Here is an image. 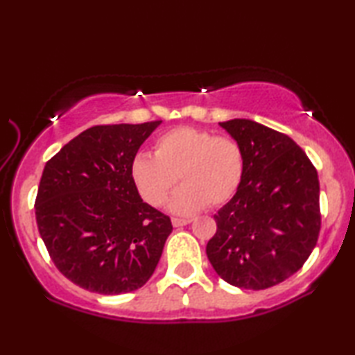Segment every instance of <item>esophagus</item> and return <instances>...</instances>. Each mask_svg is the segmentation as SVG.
Returning <instances> with one entry per match:
<instances>
[{
    "instance_id": "1",
    "label": "esophagus",
    "mask_w": 355,
    "mask_h": 355,
    "mask_svg": "<svg viewBox=\"0 0 355 355\" xmlns=\"http://www.w3.org/2000/svg\"><path fill=\"white\" fill-rule=\"evenodd\" d=\"M191 222V219H180V218H172V225L173 227H183L188 225Z\"/></svg>"
}]
</instances>
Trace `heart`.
Here are the masks:
<instances>
[{"instance_id": "heart-1", "label": "heart", "mask_w": 355, "mask_h": 355, "mask_svg": "<svg viewBox=\"0 0 355 355\" xmlns=\"http://www.w3.org/2000/svg\"><path fill=\"white\" fill-rule=\"evenodd\" d=\"M130 173L139 196L152 207L164 205L178 177L183 186L169 207L173 213L192 214L205 205H224L236 194L244 175V153L233 137L177 127L156 137L153 156L136 155Z\"/></svg>"}]
</instances>
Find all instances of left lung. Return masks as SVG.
Returning a JSON list of instances; mask_svg holds the SVG:
<instances>
[{
    "instance_id": "obj_1",
    "label": "left lung",
    "mask_w": 355,
    "mask_h": 355,
    "mask_svg": "<svg viewBox=\"0 0 355 355\" xmlns=\"http://www.w3.org/2000/svg\"><path fill=\"white\" fill-rule=\"evenodd\" d=\"M244 153V175L233 199L214 214L207 255L220 279L266 290L297 272L321 230L320 180L290 136L254 120L219 122Z\"/></svg>"
}]
</instances>
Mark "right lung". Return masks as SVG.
Listing matches in <instances>:
<instances>
[{
    "label": "right lung",
    "mask_w": 355,
    "mask_h": 355,
    "mask_svg": "<svg viewBox=\"0 0 355 355\" xmlns=\"http://www.w3.org/2000/svg\"><path fill=\"white\" fill-rule=\"evenodd\" d=\"M161 120L97 125L46 161L34 209L50 258L75 285L122 294L152 277L169 216L141 199L130 166Z\"/></svg>",
    "instance_id": "obj_1"
}]
</instances>
